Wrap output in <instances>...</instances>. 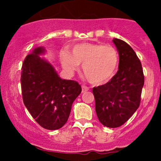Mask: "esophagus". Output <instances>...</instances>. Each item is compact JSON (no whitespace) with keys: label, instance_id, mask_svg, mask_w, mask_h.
I'll list each match as a JSON object with an SVG mask.
<instances>
[{"label":"esophagus","instance_id":"obj_1","mask_svg":"<svg viewBox=\"0 0 161 161\" xmlns=\"http://www.w3.org/2000/svg\"><path fill=\"white\" fill-rule=\"evenodd\" d=\"M89 90H90V88H89L88 86H86L85 85L82 86V92H86V91H88Z\"/></svg>","mask_w":161,"mask_h":161}]
</instances>
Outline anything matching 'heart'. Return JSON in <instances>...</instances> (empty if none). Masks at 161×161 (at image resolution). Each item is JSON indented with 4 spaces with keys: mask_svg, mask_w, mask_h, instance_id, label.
Instances as JSON below:
<instances>
[{
    "mask_svg": "<svg viewBox=\"0 0 161 161\" xmlns=\"http://www.w3.org/2000/svg\"><path fill=\"white\" fill-rule=\"evenodd\" d=\"M61 64L67 72L73 73L82 64V71L90 82L102 85L114 75L118 65V53L111 45L78 43L71 52L61 51Z\"/></svg>",
    "mask_w": 161,
    "mask_h": 161,
    "instance_id": "obj_1",
    "label": "heart"
}]
</instances>
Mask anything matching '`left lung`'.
I'll return each mask as SVG.
<instances>
[{"label":"left lung","mask_w":161,"mask_h":161,"mask_svg":"<svg viewBox=\"0 0 161 161\" xmlns=\"http://www.w3.org/2000/svg\"><path fill=\"white\" fill-rule=\"evenodd\" d=\"M113 42L119 54L118 71L106 84L92 89L97 118L108 128L120 127L132 116L144 85L142 64L132 48L119 39Z\"/></svg>","instance_id":"obj_1"}]
</instances>
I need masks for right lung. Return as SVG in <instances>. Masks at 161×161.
Listing matches in <instances>:
<instances>
[{
	"mask_svg": "<svg viewBox=\"0 0 161 161\" xmlns=\"http://www.w3.org/2000/svg\"><path fill=\"white\" fill-rule=\"evenodd\" d=\"M39 47L25 58L21 73L22 100L32 118L43 129L56 130L67 122L74 100L81 93L76 81L61 79L53 66L39 55Z\"/></svg>",
	"mask_w": 161,
	"mask_h": 161,
	"instance_id": "right-lung-1",
	"label": "right lung"
}]
</instances>
